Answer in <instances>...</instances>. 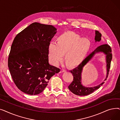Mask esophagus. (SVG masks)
<instances>
[{
  "mask_svg": "<svg viewBox=\"0 0 120 120\" xmlns=\"http://www.w3.org/2000/svg\"><path fill=\"white\" fill-rule=\"evenodd\" d=\"M65 71V70H64V69H62V70H61L60 72H64V71Z\"/></svg>",
  "mask_w": 120,
  "mask_h": 120,
  "instance_id": "esophagus-1",
  "label": "esophagus"
}]
</instances>
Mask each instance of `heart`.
I'll use <instances>...</instances> for the list:
<instances>
[{"label":"heart","instance_id":"obj_1","mask_svg":"<svg viewBox=\"0 0 120 120\" xmlns=\"http://www.w3.org/2000/svg\"><path fill=\"white\" fill-rule=\"evenodd\" d=\"M90 47V42L86 38L71 31H67L59 36L57 43L50 42L48 47L49 61L57 65L63 57L71 67H75L82 62Z\"/></svg>","mask_w":120,"mask_h":120}]
</instances>
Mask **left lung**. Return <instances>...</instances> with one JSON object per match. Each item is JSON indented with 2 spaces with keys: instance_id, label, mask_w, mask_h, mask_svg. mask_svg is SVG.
I'll use <instances>...</instances> for the list:
<instances>
[{
  "instance_id": "8db88e82",
  "label": "left lung",
  "mask_w": 120,
  "mask_h": 120,
  "mask_svg": "<svg viewBox=\"0 0 120 120\" xmlns=\"http://www.w3.org/2000/svg\"><path fill=\"white\" fill-rule=\"evenodd\" d=\"M95 39L96 41H100L101 40L102 34L99 31H95ZM102 52L106 54V67H107V76L108 78L109 70L110 68L111 61L112 58V50L111 47L108 45V44H103V45H100L94 51L90 54L77 67L73 69L72 70L70 71L72 73L73 79L71 84L68 86V87L69 90H71L73 94L78 96H86L89 95V94L92 93L95 90H98L104 82L102 83L99 85L90 87H86L83 86L81 84V72L82 71L83 68L85 65L87 63L89 62L90 60L93 57L96 53ZM106 79L105 80V81Z\"/></svg>"
}]
</instances>
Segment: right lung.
Here are the masks:
<instances>
[{"mask_svg": "<svg viewBox=\"0 0 120 120\" xmlns=\"http://www.w3.org/2000/svg\"><path fill=\"white\" fill-rule=\"evenodd\" d=\"M56 29L34 22L18 33L9 55L10 74L18 89L29 95L41 93L60 69L49 63L48 47Z\"/></svg>", "mask_w": 120, "mask_h": 120, "instance_id": "obj_1", "label": "right lung"}]
</instances>
